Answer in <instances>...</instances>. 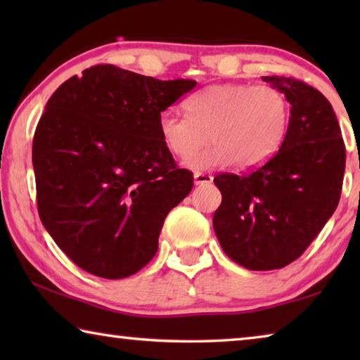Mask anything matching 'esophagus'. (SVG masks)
<instances>
[{
	"label": "esophagus",
	"mask_w": 360,
	"mask_h": 360,
	"mask_svg": "<svg viewBox=\"0 0 360 360\" xmlns=\"http://www.w3.org/2000/svg\"><path fill=\"white\" fill-rule=\"evenodd\" d=\"M193 179H195V184H197V186L210 184V182H212V176L206 174V173H195Z\"/></svg>",
	"instance_id": "34e87169"
}]
</instances>
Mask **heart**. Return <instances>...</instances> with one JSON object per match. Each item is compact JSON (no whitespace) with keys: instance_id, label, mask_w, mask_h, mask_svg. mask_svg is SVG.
<instances>
[{"instance_id":"obj_1","label":"heart","mask_w":360,"mask_h":360,"mask_svg":"<svg viewBox=\"0 0 360 360\" xmlns=\"http://www.w3.org/2000/svg\"><path fill=\"white\" fill-rule=\"evenodd\" d=\"M187 115H158L165 149L192 169L231 165L257 168L276 154L288 135L290 103L281 89L260 84H214L186 101ZM213 144L195 153L207 141ZM195 154L193 155V152Z\"/></svg>"}]
</instances>
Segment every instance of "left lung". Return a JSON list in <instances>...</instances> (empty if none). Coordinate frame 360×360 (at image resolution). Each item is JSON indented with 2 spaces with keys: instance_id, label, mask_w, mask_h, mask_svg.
Wrapping results in <instances>:
<instances>
[{
  "instance_id": "8db88e82",
  "label": "left lung",
  "mask_w": 360,
  "mask_h": 360,
  "mask_svg": "<svg viewBox=\"0 0 360 360\" xmlns=\"http://www.w3.org/2000/svg\"><path fill=\"white\" fill-rule=\"evenodd\" d=\"M290 103L281 148L245 174L222 173V203L212 225L224 252L254 271L297 260L337 210L346 149L333 108L319 90L294 77L265 76Z\"/></svg>"
}]
</instances>
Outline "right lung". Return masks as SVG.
I'll return each mask as SVG.
<instances>
[{"mask_svg": "<svg viewBox=\"0 0 360 360\" xmlns=\"http://www.w3.org/2000/svg\"><path fill=\"white\" fill-rule=\"evenodd\" d=\"M195 85L96 65L49 98L33 138L38 212L82 270L120 279L155 255L167 214L193 187L158 136V115Z\"/></svg>", "mask_w": 360, "mask_h": 360, "instance_id": "add662e5", "label": "right lung"}]
</instances>
